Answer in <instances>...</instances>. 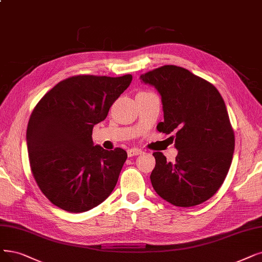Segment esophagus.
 <instances>
[{
	"label": "esophagus",
	"mask_w": 262,
	"mask_h": 262,
	"mask_svg": "<svg viewBox=\"0 0 262 262\" xmlns=\"http://www.w3.org/2000/svg\"><path fill=\"white\" fill-rule=\"evenodd\" d=\"M142 152H143V150L139 149V148H130V149H128V156L129 157L138 156V155H141Z\"/></svg>",
	"instance_id": "1"
}]
</instances>
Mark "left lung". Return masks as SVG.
<instances>
[{
  "label": "left lung",
  "mask_w": 262,
  "mask_h": 262,
  "mask_svg": "<svg viewBox=\"0 0 262 262\" xmlns=\"http://www.w3.org/2000/svg\"><path fill=\"white\" fill-rule=\"evenodd\" d=\"M159 91L164 120L159 132L175 138V161L154 152L150 181L169 203L189 207L205 202L223 185L234 151V132L225 101L214 85L188 70L163 66L141 75Z\"/></svg>",
  "instance_id": "obj_1"
}]
</instances>
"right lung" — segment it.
<instances>
[{"instance_id":"1","label":"right lung","mask_w":262,"mask_h":262,"mask_svg":"<svg viewBox=\"0 0 262 262\" xmlns=\"http://www.w3.org/2000/svg\"><path fill=\"white\" fill-rule=\"evenodd\" d=\"M131 80V74L72 76L49 90L31 114L27 129L31 171L40 191L61 210L89 211L116 186L127 151L95 146L91 135Z\"/></svg>"}]
</instances>
